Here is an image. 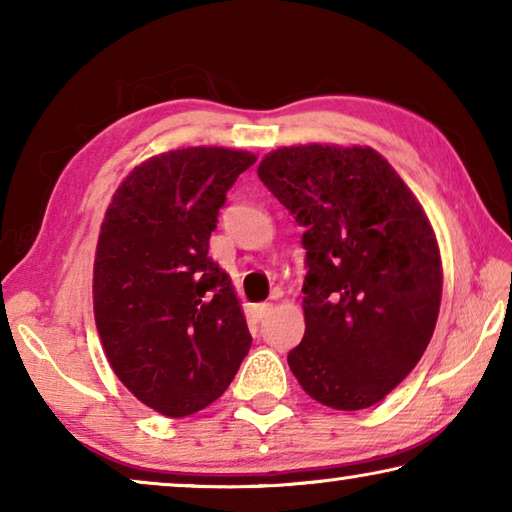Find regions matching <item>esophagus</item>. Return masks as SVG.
Segmentation results:
<instances>
[{"label":"esophagus","instance_id":"obj_1","mask_svg":"<svg viewBox=\"0 0 512 512\" xmlns=\"http://www.w3.org/2000/svg\"><path fill=\"white\" fill-rule=\"evenodd\" d=\"M271 311H273L271 302H262V305H255L253 307V318L255 320H264V318H268V314H271Z\"/></svg>","mask_w":512,"mask_h":512}]
</instances>
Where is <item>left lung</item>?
Instances as JSON below:
<instances>
[{"instance_id":"left-lung-1","label":"left lung","mask_w":512,"mask_h":512,"mask_svg":"<svg viewBox=\"0 0 512 512\" xmlns=\"http://www.w3.org/2000/svg\"><path fill=\"white\" fill-rule=\"evenodd\" d=\"M257 176L305 228V336L289 368L336 411L377 404L427 350L443 296L427 214L377 151L284 146Z\"/></svg>"}]
</instances>
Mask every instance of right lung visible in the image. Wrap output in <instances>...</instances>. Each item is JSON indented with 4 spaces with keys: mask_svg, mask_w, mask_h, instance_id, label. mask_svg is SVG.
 Instances as JSON below:
<instances>
[{
    "mask_svg": "<svg viewBox=\"0 0 512 512\" xmlns=\"http://www.w3.org/2000/svg\"><path fill=\"white\" fill-rule=\"evenodd\" d=\"M255 155L194 146L135 167L106 212L94 257V318L137 400L185 418L219 400L250 350L228 273L207 255L225 194Z\"/></svg>",
    "mask_w": 512,
    "mask_h": 512,
    "instance_id": "1",
    "label": "right lung"
}]
</instances>
